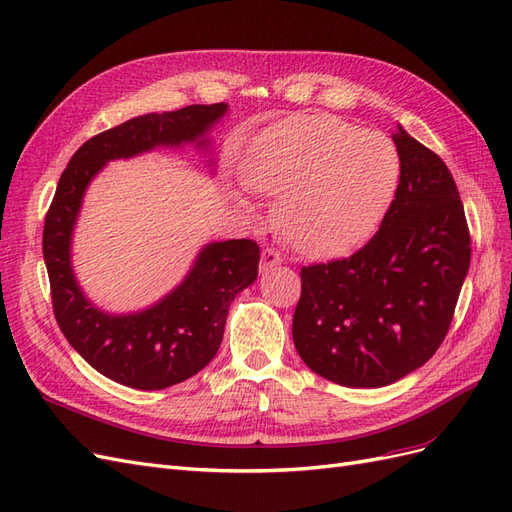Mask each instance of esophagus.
Here are the masks:
<instances>
[{"label":"esophagus","instance_id":"esophagus-1","mask_svg":"<svg viewBox=\"0 0 512 512\" xmlns=\"http://www.w3.org/2000/svg\"><path fill=\"white\" fill-rule=\"evenodd\" d=\"M283 261V255H280L276 249H263V253H261V266H259V270L261 272H268V270H272L274 266H278V263Z\"/></svg>","mask_w":512,"mask_h":512}]
</instances>
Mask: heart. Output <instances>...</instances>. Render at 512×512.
Instances as JSON below:
<instances>
[{
  "label": "heart",
  "instance_id": "heart-1",
  "mask_svg": "<svg viewBox=\"0 0 512 512\" xmlns=\"http://www.w3.org/2000/svg\"><path fill=\"white\" fill-rule=\"evenodd\" d=\"M395 144L332 114H298L268 127L244 166V185L280 200L278 227L295 249L332 257L385 221L400 185Z\"/></svg>",
  "mask_w": 512,
  "mask_h": 512
}]
</instances>
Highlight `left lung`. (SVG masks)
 <instances>
[{
	"mask_svg": "<svg viewBox=\"0 0 512 512\" xmlns=\"http://www.w3.org/2000/svg\"><path fill=\"white\" fill-rule=\"evenodd\" d=\"M402 174L372 240L351 257L302 268L293 342L342 387H385L421 368L453 321L470 268V232L444 161L402 125Z\"/></svg>",
	"mask_w": 512,
	"mask_h": 512,
	"instance_id": "left-lung-1",
	"label": "left lung"
}]
</instances>
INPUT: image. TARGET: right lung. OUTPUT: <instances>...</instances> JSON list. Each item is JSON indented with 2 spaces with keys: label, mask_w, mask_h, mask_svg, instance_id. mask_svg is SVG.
Instances as JSON below:
<instances>
[{
  "label": "right lung",
  "mask_w": 512,
  "mask_h": 512,
  "mask_svg": "<svg viewBox=\"0 0 512 512\" xmlns=\"http://www.w3.org/2000/svg\"><path fill=\"white\" fill-rule=\"evenodd\" d=\"M225 112L227 104L221 102L129 119L82 144L59 178L42 236L55 319L76 353L114 383L144 391L166 389L210 364L223 340L229 306L255 283L259 246L246 238L210 242L166 298L140 312L110 315L82 293L72 268V234L82 197L108 161L157 146L195 144L206 151L208 131Z\"/></svg>",
  "instance_id": "add662e5"
}]
</instances>
